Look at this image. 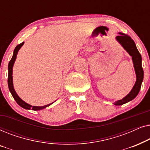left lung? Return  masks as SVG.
Instances as JSON below:
<instances>
[{
  "mask_svg": "<svg viewBox=\"0 0 150 150\" xmlns=\"http://www.w3.org/2000/svg\"><path fill=\"white\" fill-rule=\"evenodd\" d=\"M119 34H120V35L116 37L117 40L120 43L125 50L132 57L135 72H136L137 75V81L129 94L123 98L122 100H118V101L115 102L114 104L117 106L126 104L136 98V96L138 95L139 92L140 91L141 83H142L143 80V69L142 64H141L142 59H141V54L137 50L134 42L128 35L122 33H120Z\"/></svg>",
  "mask_w": 150,
  "mask_h": 150,
  "instance_id": "left-lung-1",
  "label": "left lung"
}]
</instances>
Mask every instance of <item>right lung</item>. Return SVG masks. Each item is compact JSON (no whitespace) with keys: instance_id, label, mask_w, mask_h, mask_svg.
Here are the masks:
<instances>
[{"instance_id":"right-lung-1","label":"right lung","mask_w":150,"mask_h":150,"mask_svg":"<svg viewBox=\"0 0 150 150\" xmlns=\"http://www.w3.org/2000/svg\"><path fill=\"white\" fill-rule=\"evenodd\" d=\"M24 42H22L21 44H18L17 46L16 47L15 49H14L13 51V57L11 60H10L9 65H8V86H9V91L11 92L12 96L14 98V100H16V102H17L18 104H19L20 106H22V108H25V109H32L33 110H42L44 109L47 106H50V104H52V103H51L50 104H48V105H45L43 106H31L30 104H28L27 103H26L25 102H24L21 98H20L19 96L17 95L16 92L15 91L13 88V77H12V70H13V66L14 64V62H15L16 59V56H17L18 52V50H20V48L22 46V45L24 44Z\"/></svg>"}]
</instances>
